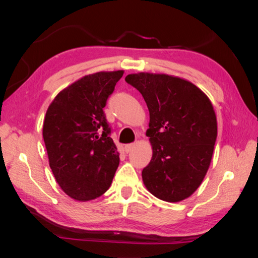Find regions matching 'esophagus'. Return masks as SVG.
Here are the masks:
<instances>
[{
	"mask_svg": "<svg viewBox=\"0 0 258 258\" xmlns=\"http://www.w3.org/2000/svg\"><path fill=\"white\" fill-rule=\"evenodd\" d=\"M133 146H134V144H126V145L124 146V151H125L126 153H130L131 151H132Z\"/></svg>",
	"mask_w": 258,
	"mask_h": 258,
	"instance_id": "esophagus-1",
	"label": "esophagus"
}]
</instances>
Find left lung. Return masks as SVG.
Returning a JSON list of instances; mask_svg holds the SVG:
<instances>
[{
    "instance_id": "left-lung-1",
    "label": "left lung",
    "mask_w": 258,
    "mask_h": 258,
    "mask_svg": "<svg viewBox=\"0 0 258 258\" xmlns=\"http://www.w3.org/2000/svg\"><path fill=\"white\" fill-rule=\"evenodd\" d=\"M125 81L150 111L153 155L142 172L146 188L165 202L187 199L205 177L217 138L210 98L190 82L166 74H128Z\"/></svg>"
}]
</instances>
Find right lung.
Here are the masks:
<instances>
[{
  "mask_svg": "<svg viewBox=\"0 0 258 258\" xmlns=\"http://www.w3.org/2000/svg\"><path fill=\"white\" fill-rule=\"evenodd\" d=\"M123 71L86 75L48 106L43 139L56 182L70 197L94 200L109 188L119 164L103 108Z\"/></svg>",
  "mask_w": 258,
  "mask_h": 258,
  "instance_id": "obj_1",
  "label": "right lung"
}]
</instances>
